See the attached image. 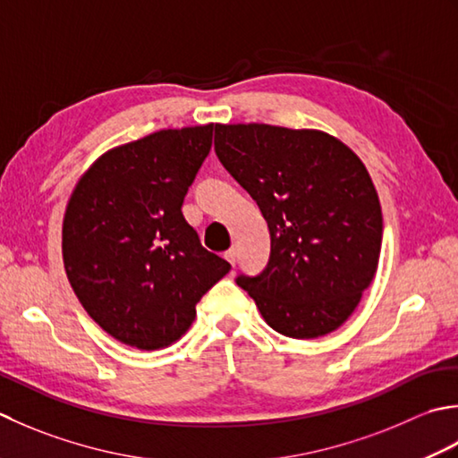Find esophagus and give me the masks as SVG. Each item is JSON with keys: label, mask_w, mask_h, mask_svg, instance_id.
<instances>
[{"label": "esophagus", "mask_w": 458, "mask_h": 458, "mask_svg": "<svg viewBox=\"0 0 458 458\" xmlns=\"http://www.w3.org/2000/svg\"><path fill=\"white\" fill-rule=\"evenodd\" d=\"M225 259L229 260V263H231L233 267H235V265H237V249L231 247V249L227 250V253H225Z\"/></svg>", "instance_id": "esophagus-1"}]
</instances>
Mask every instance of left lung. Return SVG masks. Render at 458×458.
<instances>
[{"mask_svg":"<svg viewBox=\"0 0 458 458\" xmlns=\"http://www.w3.org/2000/svg\"><path fill=\"white\" fill-rule=\"evenodd\" d=\"M216 154L270 233L267 267L235 283L288 338L338 328L373 281L384 235L366 165L318 130L270 124H216Z\"/></svg>","mask_w":458,"mask_h":458,"instance_id":"1","label":"left lung"}]
</instances>
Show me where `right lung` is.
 I'll return each instance as SVG.
<instances>
[{
    "instance_id": "add662e5",
    "label": "right lung",
    "mask_w": 458,
    "mask_h": 458,
    "mask_svg": "<svg viewBox=\"0 0 458 458\" xmlns=\"http://www.w3.org/2000/svg\"><path fill=\"white\" fill-rule=\"evenodd\" d=\"M213 124L160 130L106 152L81 177L63 221L74 294L112 338L160 350L188 332L195 304L229 273L182 213L211 150Z\"/></svg>"
}]
</instances>
